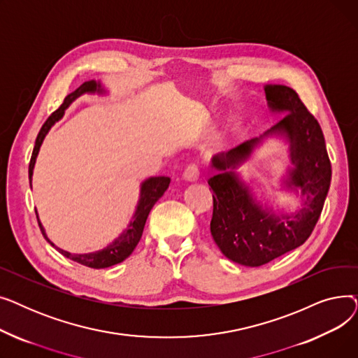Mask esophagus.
<instances>
[{
    "instance_id": "esophagus-1",
    "label": "esophagus",
    "mask_w": 358,
    "mask_h": 358,
    "mask_svg": "<svg viewBox=\"0 0 358 358\" xmlns=\"http://www.w3.org/2000/svg\"><path fill=\"white\" fill-rule=\"evenodd\" d=\"M199 176H200V171H199V166L196 164H190L189 166L184 169V173H182L184 180L185 181H190V182L197 181Z\"/></svg>"
}]
</instances>
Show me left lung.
Returning <instances> with one entry per match:
<instances>
[{"label": "left lung", "mask_w": 358, "mask_h": 358, "mask_svg": "<svg viewBox=\"0 0 358 358\" xmlns=\"http://www.w3.org/2000/svg\"><path fill=\"white\" fill-rule=\"evenodd\" d=\"M264 91L270 111L286 113L285 117L262 136L215 155L216 174L208 181L213 190V241L224 257L247 267L264 266L305 243L321 216L332 174L322 129L297 92L286 85H266ZM273 134L289 142L294 166L286 182L304 200L303 209L293 215L262 208L233 171Z\"/></svg>", "instance_id": "left-lung-1"}]
</instances>
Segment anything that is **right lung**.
<instances>
[{"mask_svg":"<svg viewBox=\"0 0 358 358\" xmlns=\"http://www.w3.org/2000/svg\"><path fill=\"white\" fill-rule=\"evenodd\" d=\"M94 92H99V94L104 92V88L101 87V84L96 83V81L84 83L73 92L68 94V96L64 100V103L61 104V107L56 111H53L52 115L48 117V120L43 123V126L39 131V135H37V138H36L33 154H31L30 164H29L30 185H31L33 168H34V164H36L37 154H39V149L43 143L45 136L48 135V131L50 130V127L59 119H62L64 111L69 107V104L73 100H77L80 96H83V94H94ZM169 181H171V180H169V177H150V178L145 180L141 184V197H139V201H138V206H136V212H135L134 217H131L130 223L127 224V228L123 231V234H120L115 241L110 243V245H107L101 251L90 252V254H71L68 251H64L58 247H55V243L49 241V238L45 232V228L42 227L39 216H37V212H36L37 222H39V227H41V231H42L45 239L50 243L52 247L58 250L62 255H65L66 258H69L75 262H80V264H83L85 267H90V268H107V267H111L115 264H119V262L124 261L131 252H134V250L138 245V242L142 238V232H143V228H145L148 215H149L150 209L154 208V204L158 201V199L166 192Z\"/></svg>","mask_w":358,"mask_h":358,"instance_id":"obj_1","label":"right lung"}]
</instances>
